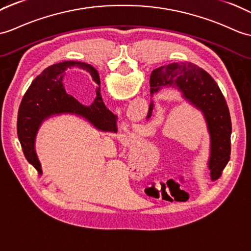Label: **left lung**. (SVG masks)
<instances>
[{"label":"left lung","instance_id":"1","mask_svg":"<svg viewBox=\"0 0 251 251\" xmlns=\"http://www.w3.org/2000/svg\"><path fill=\"white\" fill-rule=\"evenodd\" d=\"M151 94L161 86H177L187 99L205 116L211 135V156L208 168L212 179L220 177L230 160L232 125L228 104L218 84L204 69L191 63H172L156 68L150 77ZM154 104L150 103L148 119Z\"/></svg>","mask_w":251,"mask_h":251}]
</instances>
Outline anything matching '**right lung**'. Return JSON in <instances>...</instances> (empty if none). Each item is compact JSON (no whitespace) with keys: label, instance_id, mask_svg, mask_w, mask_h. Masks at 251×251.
<instances>
[{"label":"right lung","instance_id":"right-lung-1","mask_svg":"<svg viewBox=\"0 0 251 251\" xmlns=\"http://www.w3.org/2000/svg\"><path fill=\"white\" fill-rule=\"evenodd\" d=\"M77 66L87 71L93 80L100 85L96 69L82 62H62L47 67L37 75L28 87L20 103L17 119V135L26 160L42 174L40 164L34 151L35 136L42 122L52 114L75 113L82 115L96 128L106 131H116L114 114L104 106L100 93L97 89V97L90 107L83 106L72 95H68L63 86V77L66 68Z\"/></svg>","mask_w":251,"mask_h":251}]
</instances>
